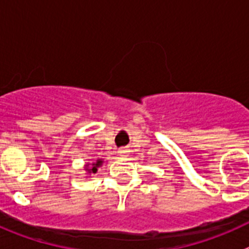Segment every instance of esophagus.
<instances>
[{"label":"esophagus","instance_id":"34e87169","mask_svg":"<svg viewBox=\"0 0 249 249\" xmlns=\"http://www.w3.org/2000/svg\"><path fill=\"white\" fill-rule=\"evenodd\" d=\"M118 153H120V156H123V157H124V156H128V149L121 148L120 151H118Z\"/></svg>","mask_w":249,"mask_h":249}]
</instances>
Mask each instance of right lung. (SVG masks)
<instances>
[{"instance_id":"right-lung-1","label":"right lung","mask_w":249,"mask_h":249,"mask_svg":"<svg viewBox=\"0 0 249 249\" xmlns=\"http://www.w3.org/2000/svg\"><path fill=\"white\" fill-rule=\"evenodd\" d=\"M102 160H97L92 164H86V171H87V173H89V175H92V173L97 172V168L102 166Z\"/></svg>"}]
</instances>
